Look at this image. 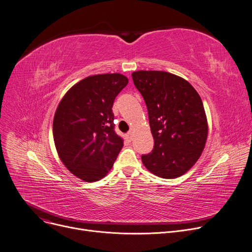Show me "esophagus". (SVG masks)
Listing matches in <instances>:
<instances>
[{
    "instance_id": "1",
    "label": "esophagus",
    "mask_w": 252,
    "mask_h": 252,
    "mask_svg": "<svg viewBox=\"0 0 252 252\" xmlns=\"http://www.w3.org/2000/svg\"><path fill=\"white\" fill-rule=\"evenodd\" d=\"M126 138H127L128 141H131V140H132V138H133V130H130V131H128V132L126 133Z\"/></svg>"
}]
</instances>
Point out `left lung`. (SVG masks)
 Segmentation results:
<instances>
[{"label":"left lung","mask_w":252,"mask_h":252,"mask_svg":"<svg viewBox=\"0 0 252 252\" xmlns=\"http://www.w3.org/2000/svg\"><path fill=\"white\" fill-rule=\"evenodd\" d=\"M131 77L147 104L155 144L142 156L143 164L158 177H181L196 164L207 141L202 99L186 79L170 72L140 70Z\"/></svg>","instance_id":"8db88e82"}]
</instances>
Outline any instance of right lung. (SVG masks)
<instances>
[{
    "instance_id": "1",
    "label": "right lung",
    "mask_w": 252,
    "mask_h": 252,
    "mask_svg": "<svg viewBox=\"0 0 252 252\" xmlns=\"http://www.w3.org/2000/svg\"><path fill=\"white\" fill-rule=\"evenodd\" d=\"M128 79L121 73L88 76L60 100L53 120V139L64 166L85 182L110 171L124 146L114 131L112 105Z\"/></svg>"
}]
</instances>
